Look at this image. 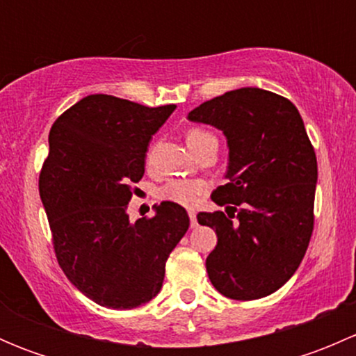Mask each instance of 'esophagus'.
Returning a JSON list of instances; mask_svg holds the SVG:
<instances>
[{"instance_id":"esophagus-1","label":"esophagus","mask_w":356,"mask_h":356,"mask_svg":"<svg viewBox=\"0 0 356 356\" xmlns=\"http://www.w3.org/2000/svg\"><path fill=\"white\" fill-rule=\"evenodd\" d=\"M188 213H189V220H191V227L193 229L198 227V220H196V211L195 210H189Z\"/></svg>"}]
</instances>
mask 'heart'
Instances as JSON below:
<instances>
[{
	"label": "heart",
	"instance_id": "1",
	"mask_svg": "<svg viewBox=\"0 0 356 356\" xmlns=\"http://www.w3.org/2000/svg\"><path fill=\"white\" fill-rule=\"evenodd\" d=\"M210 132L201 131V129H191L188 132V146L196 145L204 138H210ZM208 184L204 181H196V179H170L165 182L158 191L161 200L174 201V203L182 204V207H195L201 200V196L207 193Z\"/></svg>",
	"mask_w": 356,
	"mask_h": 356
}]
</instances>
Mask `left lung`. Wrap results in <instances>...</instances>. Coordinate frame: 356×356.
<instances>
[{"instance_id":"left-lung-1","label":"left lung","mask_w":356,"mask_h":356,"mask_svg":"<svg viewBox=\"0 0 356 356\" xmlns=\"http://www.w3.org/2000/svg\"><path fill=\"white\" fill-rule=\"evenodd\" d=\"M188 118L224 132L229 148L227 182L211 200L227 204L229 217L198 213L218 238L208 277L231 300L268 296L293 277L314 231L317 158L303 118L289 99L260 88L217 96Z\"/></svg>"}]
</instances>
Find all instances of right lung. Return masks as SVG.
I'll list each match as a JSON object with an SVG mask.
<instances>
[{
    "mask_svg": "<svg viewBox=\"0 0 356 356\" xmlns=\"http://www.w3.org/2000/svg\"><path fill=\"white\" fill-rule=\"evenodd\" d=\"M174 110L89 95L49 131L39 195L56 258L68 281L102 307L131 310L153 300L189 227L188 211L174 201L155 204L152 218L127 215L152 136Z\"/></svg>",
    "mask_w": 356,
    "mask_h": 356,
    "instance_id": "1",
    "label": "right lung"
}]
</instances>
